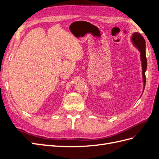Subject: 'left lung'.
I'll use <instances>...</instances> for the list:
<instances>
[{"label":"left lung","mask_w":159,"mask_h":159,"mask_svg":"<svg viewBox=\"0 0 159 159\" xmlns=\"http://www.w3.org/2000/svg\"><path fill=\"white\" fill-rule=\"evenodd\" d=\"M131 42L134 47H136L140 52V57L142 65V75H143V91L145 89L146 78H145V71L147 70V57H146V46L145 41L144 38L141 36V34L138 32H134L131 36ZM143 94V93H142Z\"/></svg>","instance_id":"8db88e82"}]
</instances>
